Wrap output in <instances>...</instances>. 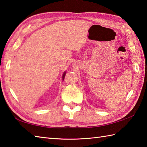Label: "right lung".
Segmentation results:
<instances>
[{
  "label": "right lung",
  "instance_id": "1",
  "mask_svg": "<svg viewBox=\"0 0 147 147\" xmlns=\"http://www.w3.org/2000/svg\"><path fill=\"white\" fill-rule=\"evenodd\" d=\"M65 74H66V71H64V73L63 74V76H62V80H64V78H65Z\"/></svg>",
  "mask_w": 147,
  "mask_h": 147
}]
</instances>
